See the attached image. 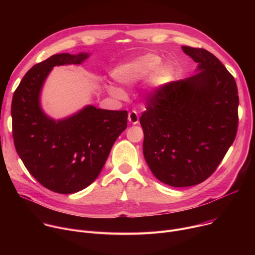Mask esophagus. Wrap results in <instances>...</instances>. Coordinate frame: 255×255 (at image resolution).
Wrapping results in <instances>:
<instances>
[{
	"label": "esophagus",
	"instance_id": "1",
	"mask_svg": "<svg viewBox=\"0 0 255 255\" xmlns=\"http://www.w3.org/2000/svg\"><path fill=\"white\" fill-rule=\"evenodd\" d=\"M128 121H129L131 124H133V125L138 124V122H139V116H138V114H137L135 111L130 112V113L128 114Z\"/></svg>",
	"mask_w": 255,
	"mask_h": 255
}]
</instances>
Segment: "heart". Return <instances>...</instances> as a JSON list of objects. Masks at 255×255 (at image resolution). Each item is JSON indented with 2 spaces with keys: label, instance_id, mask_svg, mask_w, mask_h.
Instances as JSON below:
<instances>
[{
  "label": "heart",
  "instance_id": "obj_1",
  "mask_svg": "<svg viewBox=\"0 0 255 255\" xmlns=\"http://www.w3.org/2000/svg\"><path fill=\"white\" fill-rule=\"evenodd\" d=\"M161 58L154 53H146L138 56L117 67L114 78L124 86H134L151 79L157 87L167 85L172 79V70L168 66H161ZM107 90L111 96L117 99L125 97L124 91L116 86H108Z\"/></svg>",
  "mask_w": 255,
  "mask_h": 255
}]
</instances>
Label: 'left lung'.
Returning a JSON list of instances; mask_svg holds the SVG:
<instances>
[{
  "label": "left lung",
  "mask_w": 255,
  "mask_h": 255,
  "mask_svg": "<svg viewBox=\"0 0 255 255\" xmlns=\"http://www.w3.org/2000/svg\"><path fill=\"white\" fill-rule=\"evenodd\" d=\"M181 49L198 63L197 74L158 89L140 117L144 158L175 188L201 184L216 170L235 139L239 105L236 82L219 59L203 48Z\"/></svg>",
  "instance_id": "obj_1"
}]
</instances>
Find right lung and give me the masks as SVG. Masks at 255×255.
Instances as JSON below:
<instances>
[{"mask_svg": "<svg viewBox=\"0 0 255 255\" xmlns=\"http://www.w3.org/2000/svg\"><path fill=\"white\" fill-rule=\"evenodd\" d=\"M90 56L54 54L30 68L12 100L13 138L28 171L46 189L74 194L100 174L113 144L127 128V111L89 105L61 120L47 116L40 105L44 82L56 65L81 64Z\"/></svg>", "mask_w": 255, "mask_h": 255, "instance_id": "obj_1", "label": "right lung"}]
</instances>
